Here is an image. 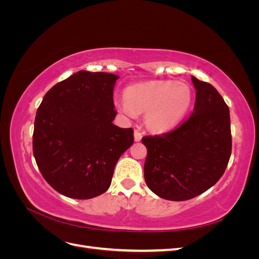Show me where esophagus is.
I'll list each match as a JSON object with an SVG mask.
<instances>
[{
    "mask_svg": "<svg viewBox=\"0 0 259 259\" xmlns=\"http://www.w3.org/2000/svg\"><path fill=\"white\" fill-rule=\"evenodd\" d=\"M142 138H143L142 132H140L139 130H135V132H134V139H135V142H140V140H142Z\"/></svg>",
    "mask_w": 259,
    "mask_h": 259,
    "instance_id": "1",
    "label": "esophagus"
}]
</instances>
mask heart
Returning <instances> with one entry per match:
<instances>
[{
    "instance_id": "obj_1",
    "label": "heart",
    "mask_w": 259,
    "mask_h": 259,
    "mask_svg": "<svg viewBox=\"0 0 259 259\" xmlns=\"http://www.w3.org/2000/svg\"><path fill=\"white\" fill-rule=\"evenodd\" d=\"M192 99L189 85L164 80L131 85L124 91V99L115 104L123 114L130 117L146 112L147 126L163 133L177 126L189 111Z\"/></svg>"
}]
</instances>
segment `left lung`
<instances>
[{
  "instance_id": "8db88e82",
  "label": "left lung",
  "mask_w": 259,
  "mask_h": 259,
  "mask_svg": "<svg viewBox=\"0 0 259 259\" xmlns=\"http://www.w3.org/2000/svg\"><path fill=\"white\" fill-rule=\"evenodd\" d=\"M192 114L174 131L145 136V180L152 192L186 201L205 192L224 175L231 155L229 108L213 85L191 76Z\"/></svg>"
}]
</instances>
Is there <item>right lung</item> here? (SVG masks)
<instances>
[{
	"instance_id": "1",
	"label": "right lung",
	"mask_w": 259,
	"mask_h": 259,
	"mask_svg": "<svg viewBox=\"0 0 259 259\" xmlns=\"http://www.w3.org/2000/svg\"><path fill=\"white\" fill-rule=\"evenodd\" d=\"M117 79L82 70L54 85L37 108L32 140L36 165L65 197L85 200L106 192L117 160L134 143L133 128L112 123Z\"/></svg>"
}]
</instances>
